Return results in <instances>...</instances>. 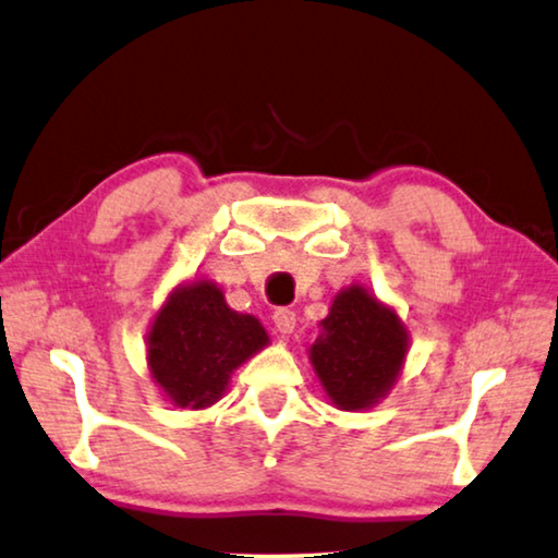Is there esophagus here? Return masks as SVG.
I'll list each match as a JSON object with an SVG mask.
<instances>
[{"label":"esophagus","mask_w":558,"mask_h":558,"mask_svg":"<svg viewBox=\"0 0 558 558\" xmlns=\"http://www.w3.org/2000/svg\"><path fill=\"white\" fill-rule=\"evenodd\" d=\"M272 323H276L280 336H290V332L295 330V311H290V307H278V311L272 313Z\"/></svg>","instance_id":"1"}]
</instances>
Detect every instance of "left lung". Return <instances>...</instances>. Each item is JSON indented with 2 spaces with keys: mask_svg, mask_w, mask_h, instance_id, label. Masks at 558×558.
Instances as JSON below:
<instances>
[{
  "mask_svg": "<svg viewBox=\"0 0 558 558\" xmlns=\"http://www.w3.org/2000/svg\"><path fill=\"white\" fill-rule=\"evenodd\" d=\"M409 353V332L393 307L361 286L340 290L320 336L311 345V363L340 411L376 405L396 386Z\"/></svg>",
  "mask_w": 558,
  "mask_h": 558,
  "instance_id": "1",
  "label": "left lung"
}]
</instances>
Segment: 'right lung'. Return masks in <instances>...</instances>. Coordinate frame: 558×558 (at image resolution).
Listing matches in <instances>:
<instances>
[{
	"label": "right lung",
	"instance_id": "obj_1",
	"mask_svg": "<svg viewBox=\"0 0 558 558\" xmlns=\"http://www.w3.org/2000/svg\"><path fill=\"white\" fill-rule=\"evenodd\" d=\"M260 320L228 307L210 280L174 288L147 332L153 380L178 409H207L222 398L232 371L268 345Z\"/></svg>",
	"mask_w": 558,
	"mask_h": 558
}]
</instances>
